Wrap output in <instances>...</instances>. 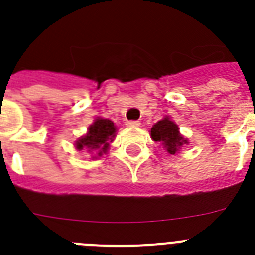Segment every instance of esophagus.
Listing matches in <instances>:
<instances>
[{
	"instance_id": "obj_1",
	"label": "esophagus",
	"mask_w": 255,
	"mask_h": 255,
	"mask_svg": "<svg viewBox=\"0 0 255 255\" xmlns=\"http://www.w3.org/2000/svg\"><path fill=\"white\" fill-rule=\"evenodd\" d=\"M126 126H129V128H138V126H140V121H136V120L126 121Z\"/></svg>"
}]
</instances>
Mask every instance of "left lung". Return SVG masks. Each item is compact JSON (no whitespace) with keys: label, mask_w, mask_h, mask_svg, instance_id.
Wrapping results in <instances>:
<instances>
[{"label":"left lung","mask_w":255,"mask_h":255,"mask_svg":"<svg viewBox=\"0 0 255 255\" xmlns=\"http://www.w3.org/2000/svg\"><path fill=\"white\" fill-rule=\"evenodd\" d=\"M150 136L154 141L162 143L170 154H175L184 144L188 143V140L180 135L176 124L171 121L168 117H164L163 120L158 121L150 129Z\"/></svg>","instance_id":"1"}]
</instances>
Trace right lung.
I'll return each mask as SVG.
<instances>
[{
  "instance_id": "obj_1",
  "label": "right lung",
  "mask_w": 255,
  "mask_h": 255,
  "mask_svg": "<svg viewBox=\"0 0 255 255\" xmlns=\"http://www.w3.org/2000/svg\"><path fill=\"white\" fill-rule=\"evenodd\" d=\"M115 132H116V128L111 120L97 119L93 125L89 126L88 134L76 141V148L78 149L88 148L91 150L100 149L98 154L101 155L102 152H106L110 141L114 140Z\"/></svg>"
}]
</instances>
